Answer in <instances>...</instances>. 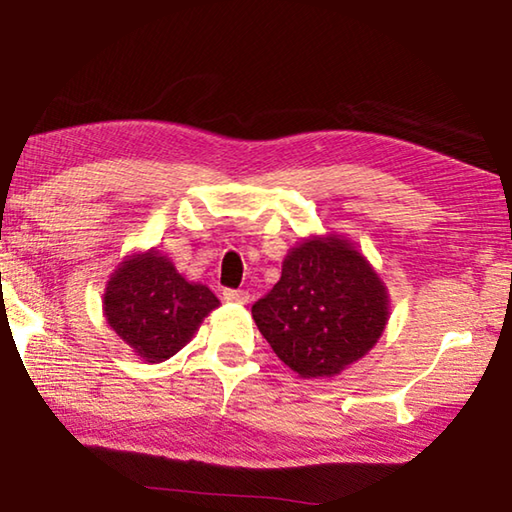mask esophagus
Masks as SVG:
<instances>
[{"instance_id": "obj_1", "label": "esophagus", "mask_w": 512, "mask_h": 512, "mask_svg": "<svg viewBox=\"0 0 512 512\" xmlns=\"http://www.w3.org/2000/svg\"><path fill=\"white\" fill-rule=\"evenodd\" d=\"M223 300L225 302H235V305H246V302L250 300V293L244 291V289H225Z\"/></svg>"}]
</instances>
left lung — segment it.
<instances>
[{
	"mask_svg": "<svg viewBox=\"0 0 512 512\" xmlns=\"http://www.w3.org/2000/svg\"><path fill=\"white\" fill-rule=\"evenodd\" d=\"M391 316L388 289L343 235H311L282 262V277L253 305L273 352L305 379L336 377L366 357Z\"/></svg>",
	"mask_w": 512,
	"mask_h": 512,
	"instance_id": "left-lung-1",
	"label": "left lung"
}]
</instances>
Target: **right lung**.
I'll use <instances>...</instances> for the list:
<instances>
[{"label": "right lung", "mask_w": 512, "mask_h": 512, "mask_svg": "<svg viewBox=\"0 0 512 512\" xmlns=\"http://www.w3.org/2000/svg\"><path fill=\"white\" fill-rule=\"evenodd\" d=\"M219 305L205 284L189 282L155 248L128 255L103 291L108 325L146 363L167 361L183 350Z\"/></svg>", "instance_id": "right-lung-1"}]
</instances>
